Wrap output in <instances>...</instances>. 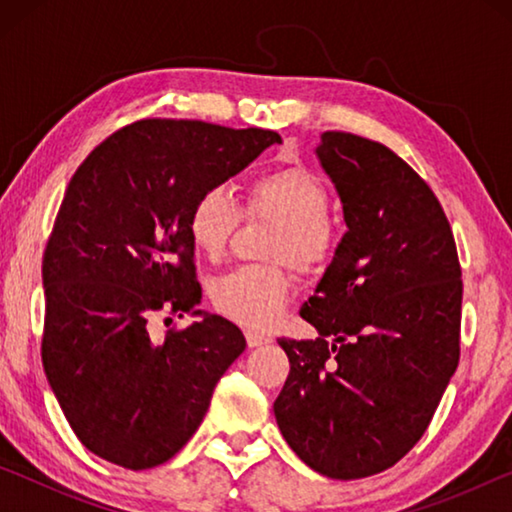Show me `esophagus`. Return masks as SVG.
I'll use <instances>...</instances> for the list:
<instances>
[{
  "mask_svg": "<svg viewBox=\"0 0 512 512\" xmlns=\"http://www.w3.org/2000/svg\"><path fill=\"white\" fill-rule=\"evenodd\" d=\"M246 341L250 348H259V345H266L271 343V334H264V332H257V329H246Z\"/></svg>",
  "mask_w": 512,
  "mask_h": 512,
  "instance_id": "34e87169",
  "label": "esophagus"
}]
</instances>
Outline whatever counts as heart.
Wrapping results in <instances>:
<instances>
[{"instance_id":"b5f03b06","label":"heart","mask_w":512,"mask_h":512,"mask_svg":"<svg viewBox=\"0 0 512 512\" xmlns=\"http://www.w3.org/2000/svg\"><path fill=\"white\" fill-rule=\"evenodd\" d=\"M329 210L323 180L307 167H277L250 180L241 207L221 185L196 196L187 216V235L205 259H221L248 219L277 223L268 259L289 262L300 275H316L339 255L343 232ZM291 291L289 271L282 264H248L216 277L210 296L221 314L248 327H268L282 316Z\"/></svg>"}]
</instances>
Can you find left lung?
<instances>
[{"label": "left lung", "instance_id": "8db88e82", "mask_svg": "<svg viewBox=\"0 0 512 512\" xmlns=\"http://www.w3.org/2000/svg\"><path fill=\"white\" fill-rule=\"evenodd\" d=\"M316 153L348 232L300 309L318 339H277L291 370L273 409L311 470L348 481L427 431L461 357L463 280L443 205L400 155L341 131Z\"/></svg>", "mask_w": 512, "mask_h": 512}]
</instances>
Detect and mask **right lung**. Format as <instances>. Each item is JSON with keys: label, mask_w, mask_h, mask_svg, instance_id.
<instances>
[{"label": "right lung", "mask_w": 512, "mask_h": 512, "mask_svg": "<svg viewBox=\"0 0 512 512\" xmlns=\"http://www.w3.org/2000/svg\"><path fill=\"white\" fill-rule=\"evenodd\" d=\"M275 142L282 137L266 128L140 119L106 137L69 180L42 257L40 354L92 454L126 470L167 463L246 350L241 329L221 316L171 327L162 341L151 325L201 302L187 235L196 196Z\"/></svg>", "instance_id": "obj_1"}]
</instances>
